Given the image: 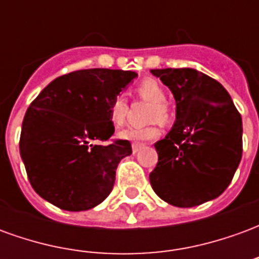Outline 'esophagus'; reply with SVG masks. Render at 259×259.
I'll use <instances>...</instances> for the list:
<instances>
[{
	"mask_svg": "<svg viewBox=\"0 0 259 259\" xmlns=\"http://www.w3.org/2000/svg\"><path fill=\"white\" fill-rule=\"evenodd\" d=\"M143 147H144L143 144H133V146H132V151H133V154H137Z\"/></svg>",
	"mask_w": 259,
	"mask_h": 259,
	"instance_id": "obj_1",
	"label": "esophagus"
}]
</instances>
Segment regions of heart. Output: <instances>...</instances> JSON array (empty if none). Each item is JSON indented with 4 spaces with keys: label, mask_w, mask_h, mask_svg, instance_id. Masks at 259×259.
Masks as SVG:
<instances>
[{
    "label": "heart",
    "mask_w": 259,
    "mask_h": 259,
    "mask_svg": "<svg viewBox=\"0 0 259 259\" xmlns=\"http://www.w3.org/2000/svg\"><path fill=\"white\" fill-rule=\"evenodd\" d=\"M139 96L146 98L148 101L155 104L152 108L151 119L152 120H166L168 119V109H166V93L159 83L155 80H144L137 87ZM127 111V101L123 93H118L113 97L109 104V118L115 126L123 124ZM159 135V127L157 124H148V126H129L126 129L119 132V137L123 140L132 143H144V141L154 140Z\"/></svg>",
    "instance_id": "b5f03b06"
}]
</instances>
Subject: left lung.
<instances>
[{
    "label": "left lung",
    "mask_w": 259,
    "mask_h": 259,
    "mask_svg": "<svg viewBox=\"0 0 259 259\" xmlns=\"http://www.w3.org/2000/svg\"><path fill=\"white\" fill-rule=\"evenodd\" d=\"M176 100V122L155 143L152 190L168 204L190 208L228 189L243 154V123L219 81L190 68L152 69Z\"/></svg>",
    "instance_id": "8db88e82"
}]
</instances>
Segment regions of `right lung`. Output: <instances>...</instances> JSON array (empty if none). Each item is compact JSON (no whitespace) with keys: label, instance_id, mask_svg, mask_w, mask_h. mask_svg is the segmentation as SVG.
Returning a JSON list of instances; mask_svg holds the SVG:
<instances>
[{"label":"right lung","instance_id":"obj_1","mask_svg":"<svg viewBox=\"0 0 259 259\" xmlns=\"http://www.w3.org/2000/svg\"><path fill=\"white\" fill-rule=\"evenodd\" d=\"M137 73L80 69L53 80L31 101L20 132V157L31 187L65 211H85L112 191L127 140H112L109 104ZM102 141V145H94Z\"/></svg>","mask_w":259,"mask_h":259}]
</instances>
